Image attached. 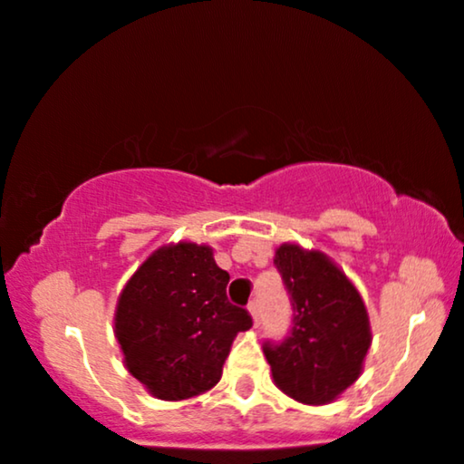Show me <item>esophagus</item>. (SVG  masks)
I'll return each instance as SVG.
<instances>
[{
    "mask_svg": "<svg viewBox=\"0 0 464 464\" xmlns=\"http://www.w3.org/2000/svg\"><path fill=\"white\" fill-rule=\"evenodd\" d=\"M248 313L252 314V319L259 321V319H261V302H259V300H252V302L248 304Z\"/></svg>",
    "mask_w": 464,
    "mask_h": 464,
    "instance_id": "34e87169",
    "label": "esophagus"
}]
</instances>
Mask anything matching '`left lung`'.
<instances>
[{
	"label": "left lung",
	"instance_id": "1",
	"mask_svg": "<svg viewBox=\"0 0 464 464\" xmlns=\"http://www.w3.org/2000/svg\"><path fill=\"white\" fill-rule=\"evenodd\" d=\"M274 266L293 310L283 340L263 343L272 377L304 404H325L360 377L371 347V324L360 293L325 255L283 244Z\"/></svg>",
	"mask_w": 464,
	"mask_h": 464
}]
</instances>
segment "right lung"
Wrapping results in <instances>:
<instances>
[{"label": "right lung", "instance_id": "right-lung-1", "mask_svg": "<svg viewBox=\"0 0 464 464\" xmlns=\"http://www.w3.org/2000/svg\"><path fill=\"white\" fill-rule=\"evenodd\" d=\"M227 285L212 248L190 242L156 250L128 280L115 336L128 371L156 398L184 401L220 381L233 340L252 327Z\"/></svg>", "mask_w": 464, "mask_h": 464}]
</instances>
